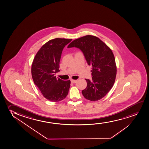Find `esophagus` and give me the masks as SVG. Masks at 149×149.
I'll return each mask as SVG.
<instances>
[{
	"label": "esophagus",
	"mask_w": 149,
	"mask_h": 149,
	"mask_svg": "<svg viewBox=\"0 0 149 149\" xmlns=\"http://www.w3.org/2000/svg\"><path fill=\"white\" fill-rule=\"evenodd\" d=\"M71 81L72 83H76V82L77 81V80L72 79L71 80Z\"/></svg>",
	"instance_id": "1"
}]
</instances>
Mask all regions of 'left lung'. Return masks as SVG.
I'll use <instances>...</instances> for the list:
<instances>
[{
    "label": "left lung",
    "mask_w": 149,
    "mask_h": 149,
    "mask_svg": "<svg viewBox=\"0 0 149 149\" xmlns=\"http://www.w3.org/2000/svg\"><path fill=\"white\" fill-rule=\"evenodd\" d=\"M74 47L79 48L92 67V80L85 79L87 87L82 91V95L89 101L102 99L112 88L116 78L117 68L112 50L98 37L89 35L73 41L68 48Z\"/></svg>",
    "instance_id": "obj_1"
}]
</instances>
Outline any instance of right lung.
I'll return each instance as SVG.
<instances>
[{"label": "right lung", "instance_id": "right-lung-1", "mask_svg": "<svg viewBox=\"0 0 149 149\" xmlns=\"http://www.w3.org/2000/svg\"><path fill=\"white\" fill-rule=\"evenodd\" d=\"M72 39L55 38L43 45L33 60L31 74L34 83L45 99L53 102L64 100L68 95L70 80L56 78L64 47Z\"/></svg>", "mask_w": 149, "mask_h": 149}]
</instances>
